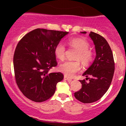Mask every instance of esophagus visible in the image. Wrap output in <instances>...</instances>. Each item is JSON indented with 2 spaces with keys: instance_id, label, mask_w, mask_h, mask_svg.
Returning <instances> with one entry per match:
<instances>
[{
  "instance_id": "esophagus-1",
  "label": "esophagus",
  "mask_w": 126,
  "mask_h": 126,
  "mask_svg": "<svg viewBox=\"0 0 126 126\" xmlns=\"http://www.w3.org/2000/svg\"><path fill=\"white\" fill-rule=\"evenodd\" d=\"M64 79L66 80H67V81H71V80H72V79H71L69 78V77H68L67 76H64Z\"/></svg>"
}]
</instances>
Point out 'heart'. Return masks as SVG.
I'll return each instance as SVG.
<instances>
[{"instance_id": "heart-1", "label": "heart", "mask_w": 126, "mask_h": 126, "mask_svg": "<svg viewBox=\"0 0 126 126\" xmlns=\"http://www.w3.org/2000/svg\"><path fill=\"white\" fill-rule=\"evenodd\" d=\"M68 44L71 47L76 48L79 50L76 60H80L85 65L88 64L92 61L93 54L90 50V43L85 39L82 38H74L69 39ZM65 46L62 42H60L55 46L54 49L55 55L60 60H63L65 57ZM81 69L80 64L78 61H66L62 63L59 67L60 71L64 75L72 77L77 72Z\"/></svg>"}]
</instances>
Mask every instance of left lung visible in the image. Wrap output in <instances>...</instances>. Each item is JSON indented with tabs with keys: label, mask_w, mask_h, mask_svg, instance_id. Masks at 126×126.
Returning a JSON list of instances; mask_svg holds the SVG:
<instances>
[{
	"label": "left lung",
	"mask_w": 126,
	"mask_h": 126,
	"mask_svg": "<svg viewBox=\"0 0 126 126\" xmlns=\"http://www.w3.org/2000/svg\"><path fill=\"white\" fill-rule=\"evenodd\" d=\"M86 34V32H80ZM96 50V57L91 65L82 74L86 80H80L82 88L74 93V96L80 102L87 104L98 101L110 87L115 71L113 55L106 39L99 34L91 32L89 34ZM90 77V78H88Z\"/></svg>",
	"instance_id": "8db88e82"
}]
</instances>
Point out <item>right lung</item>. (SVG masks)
<instances>
[{
    "mask_svg": "<svg viewBox=\"0 0 126 126\" xmlns=\"http://www.w3.org/2000/svg\"><path fill=\"white\" fill-rule=\"evenodd\" d=\"M67 32L36 29L27 33L15 49L13 65L16 82L29 99L41 102L54 95L57 83L63 79L61 72L49 73L57 66L55 46Z\"/></svg>",
    "mask_w": 126,
    "mask_h": 126,
    "instance_id": "1",
    "label": "right lung"
}]
</instances>
